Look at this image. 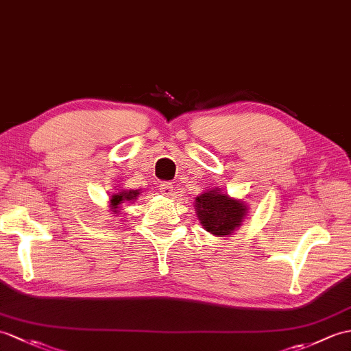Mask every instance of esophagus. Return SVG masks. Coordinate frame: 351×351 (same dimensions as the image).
<instances>
[{"instance_id": "1", "label": "esophagus", "mask_w": 351, "mask_h": 351, "mask_svg": "<svg viewBox=\"0 0 351 351\" xmlns=\"http://www.w3.org/2000/svg\"><path fill=\"white\" fill-rule=\"evenodd\" d=\"M160 191L162 195H166V197H170V195L173 194V185L170 182H161L160 184Z\"/></svg>"}]
</instances>
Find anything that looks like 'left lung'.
<instances>
[{
  "mask_svg": "<svg viewBox=\"0 0 351 351\" xmlns=\"http://www.w3.org/2000/svg\"><path fill=\"white\" fill-rule=\"evenodd\" d=\"M194 208L203 229L218 238L232 234L248 214L245 202L232 199L219 189H213L197 195Z\"/></svg>",
  "mask_w": 351,
  "mask_h": 351,
  "instance_id": "1",
  "label": "left lung"
}]
</instances>
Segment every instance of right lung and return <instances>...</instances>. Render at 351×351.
Listing matches in <instances>:
<instances>
[{
	"label": "right lung",
	"instance_id": "obj_1",
	"mask_svg": "<svg viewBox=\"0 0 351 351\" xmlns=\"http://www.w3.org/2000/svg\"><path fill=\"white\" fill-rule=\"evenodd\" d=\"M137 195H138L137 190H121L115 194H112L110 195V208L113 209V214H118L121 205H124V203L134 202Z\"/></svg>",
	"mask_w": 351,
	"mask_h": 351
}]
</instances>
